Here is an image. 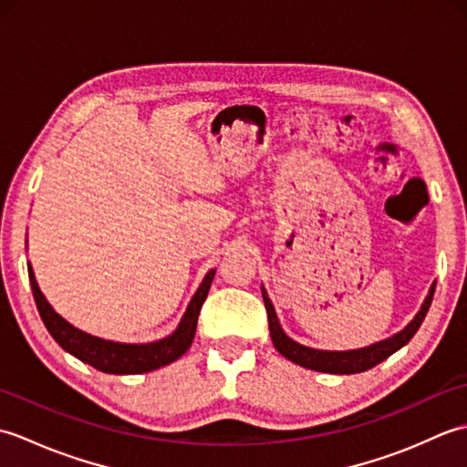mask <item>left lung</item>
Here are the masks:
<instances>
[{"instance_id":"left-lung-1","label":"left lung","mask_w":467,"mask_h":467,"mask_svg":"<svg viewBox=\"0 0 467 467\" xmlns=\"http://www.w3.org/2000/svg\"><path fill=\"white\" fill-rule=\"evenodd\" d=\"M433 293H435V285H431L430 295L425 296V301L421 305V309L418 315L413 317V321L405 327L403 331L398 335L389 337V339L379 341L369 347H363V349H353V351H321V349H311V347H305L301 343L293 341L291 337H286L285 331L281 329L279 319H276L275 306L266 295L265 286H263V301H265V309L266 317H269V329H271V339L275 349L279 351L286 359L306 367V369L313 371H323V373H335V375H351V373H361L371 369L377 363L385 361L387 357L393 355L395 351H400L403 345H408L411 341V337L418 333L421 327L425 315L430 311V305L433 301Z\"/></svg>"}]
</instances>
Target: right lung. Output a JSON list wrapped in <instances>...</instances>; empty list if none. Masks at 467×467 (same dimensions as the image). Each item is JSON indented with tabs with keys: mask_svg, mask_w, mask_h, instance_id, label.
<instances>
[{
	"mask_svg": "<svg viewBox=\"0 0 467 467\" xmlns=\"http://www.w3.org/2000/svg\"><path fill=\"white\" fill-rule=\"evenodd\" d=\"M29 273V285H32V293L37 305L39 317L46 325L49 335L54 337L56 343L62 347L64 351L74 355L76 359H80L88 365H92L94 369L102 373H114V375H138L148 373L161 367L176 361L178 357H182L188 347L192 345L198 315H201L202 303L211 289V283L214 279V269L208 271L202 279L201 286H198L194 296L188 303V309L182 315L181 323H178L176 331L172 335L164 337L152 343H118V341H106L100 337H94L90 333H84L76 329L74 325H69L64 317H59L52 305L47 303L44 293L39 291L37 281L32 265H27Z\"/></svg>",
	"mask_w": 467,
	"mask_h": 467,
	"instance_id": "1",
	"label": "right lung"
}]
</instances>
